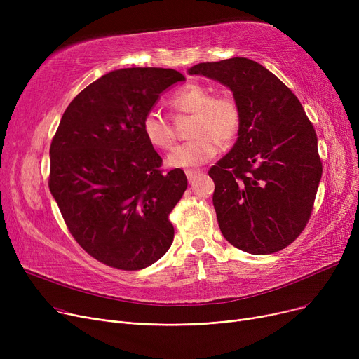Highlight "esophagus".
I'll return each instance as SVG.
<instances>
[{"label": "esophagus", "instance_id": "1", "mask_svg": "<svg viewBox=\"0 0 359 359\" xmlns=\"http://www.w3.org/2000/svg\"><path fill=\"white\" fill-rule=\"evenodd\" d=\"M198 175H199L198 170H186V177H187V180H189V182H192L194 177L198 176Z\"/></svg>", "mask_w": 359, "mask_h": 359}]
</instances>
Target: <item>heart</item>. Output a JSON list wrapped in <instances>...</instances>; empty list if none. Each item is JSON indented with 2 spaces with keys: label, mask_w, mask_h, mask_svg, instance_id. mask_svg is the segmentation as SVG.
<instances>
[{
  "label": "heart",
  "mask_w": 359,
  "mask_h": 359,
  "mask_svg": "<svg viewBox=\"0 0 359 359\" xmlns=\"http://www.w3.org/2000/svg\"><path fill=\"white\" fill-rule=\"evenodd\" d=\"M170 104L177 113H194V140L183 142L167 156L173 168L198 167L211 160L219 151V141L230 142L240 128V109L229 94H214L198 83L177 90ZM147 141L160 149H168L175 141V130L158 110H149L141 123Z\"/></svg>",
  "instance_id": "obj_1"
}]
</instances>
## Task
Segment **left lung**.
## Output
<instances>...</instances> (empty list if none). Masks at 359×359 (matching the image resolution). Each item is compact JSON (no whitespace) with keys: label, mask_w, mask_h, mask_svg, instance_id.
Instances as JSON below:
<instances>
[{"label":"left lung","mask_w":359,"mask_h":359,"mask_svg":"<svg viewBox=\"0 0 359 359\" xmlns=\"http://www.w3.org/2000/svg\"><path fill=\"white\" fill-rule=\"evenodd\" d=\"M229 87L240 109L237 141L208 172L222 236L252 255L285 249L309 222L322 161L295 94L256 61L230 58L187 69Z\"/></svg>","instance_id":"left-lung-1"}]
</instances>
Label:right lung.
Wrapping results in <instances>:
<instances>
[{
	"label": "right lung",
	"instance_id": "1",
	"mask_svg": "<svg viewBox=\"0 0 359 359\" xmlns=\"http://www.w3.org/2000/svg\"><path fill=\"white\" fill-rule=\"evenodd\" d=\"M186 79L170 68H122L87 86L50 144L49 189L80 246L107 266L138 271L170 249L168 214L183 196V170L163 175L142 119Z\"/></svg>",
	"mask_w": 359,
	"mask_h": 359
}]
</instances>
